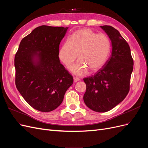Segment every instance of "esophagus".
I'll return each instance as SVG.
<instances>
[{"label":"esophagus","instance_id":"esophagus-1","mask_svg":"<svg viewBox=\"0 0 148 148\" xmlns=\"http://www.w3.org/2000/svg\"><path fill=\"white\" fill-rule=\"evenodd\" d=\"M73 80H74V82H75V83H77V82L79 81V78H77V77H74V78H73Z\"/></svg>","mask_w":148,"mask_h":148}]
</instances>
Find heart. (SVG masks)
I'll use <instances>...</instances> for the list:
<instances>
[{
  "instance_id": "b5f03b06",
  "label": "heart",
  "mask_w": 148,
  "mask_h": 148,
  "mask_svg": "<svg viewBox=\"0 0 148 148\" xmlns=\"http://www.w3.org/2000/svg\"><path fill=\"white\" fill-rule=\"evenodd\" d=\"M110 50V41L105 34H97L91 29L76 31L65 40L59 51V58L66 66L78 57V62L70 66L73 74L82 76L88 69L96 71L104 65Z\"/></svg>"
}]
</instances>
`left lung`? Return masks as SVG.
<instances>
[{
    "instance_id": "1",
    "label": "left lung",
    "mask_w": 148,
    "mask_h": 148,
    "mask_svg": "<svg viewBox=\"0 0 148 148\" xmlns=\"http://www.w3.org/2000/svg\"><path fill=\"white\" fill-rule=\"evenodd\" d=\"M100 27L111 41V55L95 75L83 79L86 85L83 100L90 109L106 112L118 105L128 95L133 60L128 44L118 30L110 26Z\"/></svg>"
}]
</instances>
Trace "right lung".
Here are the masks:
<instances>
[{
    "instance_id": "add662e5",
    "label": "right lung",
    "mask_w": 148,
    "mask_h": 148,
    "mask_svg": "<svg viewBox=\"0 0 148 148\" xmlns=\"http://www.w3.org/2000/svg\"><path fill=\"white\" fill-rule=\"evenodd\" d=\"M68 27L42 25L20 42L15 57L18 91L34 109L48 112L59 107L73 78L59 58Z\"/></svg>"
}]
</instances>
